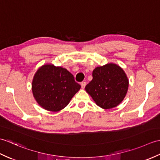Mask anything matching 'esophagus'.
Returning <instances> with one entry per match:
<instances>
[{
  "label": "esophagus",
  "instance_id": "1",
  "mask_svg": "<svg viewBox=\"0 0 160 160\" xmlns=\"http://www.w3.org/2000/svg\"><path fill=\"white\" fill-rule=\"evenodd\" d=\"M80 84H81V88H82V89H84V88L85 87L87 83H86V82H81Z\"/></svg>",
  "mask_w": 160,
  "mask_h": 160
}]
</instances>
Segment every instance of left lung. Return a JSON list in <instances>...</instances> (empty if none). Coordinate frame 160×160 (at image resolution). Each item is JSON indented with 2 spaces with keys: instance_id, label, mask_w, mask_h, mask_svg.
Wrapping results in <instances>:
<instances>
[{
  "instance_id": "8db88e82",
  "label": "left lung",
  "mask_w": 160,
  "mask_h": 160,
  "mask_svg": "<svg viewBox=\"0 0 160 160\" xmlns=\"http://www.w3.org/2000/svg\"><path fill=\"white\" fill-rule=\"evenodd\" d=\"M85 90L98 107L110 109L120 104L127 95L128 79L122 67L115 63L97 67Z\"/></svg>"
}]
</instances>
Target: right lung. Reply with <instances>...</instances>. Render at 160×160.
<instances>
[{
	"instance_id": "right-lung-1",
	"label": "right lung",
	"mask_w": 160,
	"mask_h": 160,
	"mask_svg": "<svg viewBox=\"0 0 160 160\" xmlns=\"http://www.w3.org/2000/svg\"><path fill=\"white\" fill-rule=\"evenodd\" d=\"M65 68L43 64L33 78L32 90L36 101L44 109L57 112L63 109L80 89Z\"/></svg>"
}]
</instances>
